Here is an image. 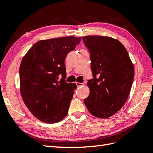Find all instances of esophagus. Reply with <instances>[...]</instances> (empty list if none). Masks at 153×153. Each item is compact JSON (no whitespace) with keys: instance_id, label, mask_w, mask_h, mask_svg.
I'll return each mask as SVG.
<instances>
[{"instance_id":"esophagus-1","label":"esophagus","mask_w":153,"mask_h":153,"mask_svg":"<svg viewBox=\"0 0 153 153\" xmlns=\"http://www.w3.org/2000/svg\"><path fill=\"white\" fill-rule=\"evenodd\" d=\"M76 84L77 87H80L81 86H83L84 85V83H76Z\"/></svg>"}]
</instances>
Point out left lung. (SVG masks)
<instances>
[{"mask_svg":"<svg viewBox=\"0 0 153 153\" xmlns=\"http://www.w3.org/2000/svg\"><path fill=\"white\" fill-rule=\"evenodd\" d=\"M90 53L93 78L88 80L90 94L84 100L91 114L107 118L126 102L134 76L128 53L119 41L109 37H82Z\"/></svg>","mask_w":153,"mask_h":153,"instance_id":"8db88e82","label":"left lung"}]
</instances>
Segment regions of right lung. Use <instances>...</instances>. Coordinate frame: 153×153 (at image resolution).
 I'll return each instance as SVG.
<instances>
[{
  "label": "right lung",
  "instance_id": "1",
  "mask_svg": "<svg viewBox=\"0 0 153 153\" xmlns=\"http://www.w3.org/2000/svg\"><path fill=\"white\" fill-rule=\"evenodd\" d=\"M81 40L68 36L39 41L22 59L19 69L21 96L32 114L42 122L57 123L68 114L76 85L65 79V59Z\"/></svg>",
  "mask_w": 153,
  "mask_h": 153
}]
</instances>
